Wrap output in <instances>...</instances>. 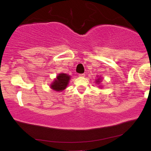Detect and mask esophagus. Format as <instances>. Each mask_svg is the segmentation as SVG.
Returning a JSON list of instances; mask_svg holds the SVG:
<instances>
[{"mask_svg":"<svg viewBox=\"0 0 151 151\" xmlns=\"http://www.w3.org/2000/svg\"><path fill=\"white\" fill-rule=\"evenodd\" d=\"M85 76V74H79V77H84Z\"/></svg>","mask_w":151,"mask_h":151,"instance_id":"esophagus-1","label":"esophagus"}]
</instances>
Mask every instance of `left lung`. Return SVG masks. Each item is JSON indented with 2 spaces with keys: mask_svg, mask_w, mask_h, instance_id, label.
<instances>
[{
  "mask_svg": "<svg viewBox=\"0 0 151 151\" xmlns=\"http://www.w3.org/2000/svg\"><path fill=\"white\" fill-rule=\"evenodd\" d=\"M101 77H98V78L96 79V83H97L98 84V85H100V84H101V81H102V80H101ZM102 85H100L99 86V88H102Z\"/></svg>",
  "mask_w": 151,
  "mask_h": 151,
  "instance_id": "left-lung-1",
  "label": "left lung"
}]
</instances>
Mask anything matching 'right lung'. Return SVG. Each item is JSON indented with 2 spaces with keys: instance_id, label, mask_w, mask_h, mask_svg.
I'll return each instance as SVG.
<instances>
[{
  "instance_id": "1",
  "label": "right lung",
  "mask_w": 151,
  "mask_h": 151,
  "mask_svg": "<svg viewBox=\"0 0 151 151\" xmlns=\"http://www.w3.org/2000/svg\"><path fill=\"white\" fill-rule=\"evenodd\" d=\"M71 77L64 73H60L50 85V88L57 92L63 91L69 85Z\"/></svg>"
}]
</instances>
